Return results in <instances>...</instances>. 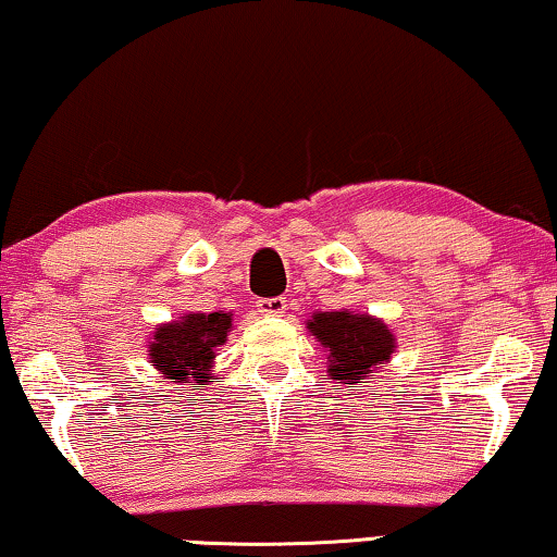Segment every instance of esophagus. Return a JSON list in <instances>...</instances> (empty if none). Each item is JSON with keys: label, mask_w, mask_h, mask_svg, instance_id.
Segmentation results:
<instances>
[{"label": "esophagus", "mask_w": 557, "mask_h": 557, "mask_svg": "<svg viewBox=\"0 0 557 557\" xmlns=\"http://www.w3.org/2000/svg\"><path fill=\"white\" fill-rule=\"evenodd\" d=\"M259 311L265 317H281L286 311V298L284 296H271V298H259Z\"/></svg>", "instance_id": "esophagus-1"}]
</instances>
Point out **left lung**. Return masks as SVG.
<instances>
[{
    "label": "left lung",
    "mask_w": 557,
    "mask_h": 557,
    "mask_svg": "<svg viewBox=\"0 0 557 557\" xmlns=\"http://www.w3.org/2000/svg\"><path fill=\"white\" fill-rule=\"evenodd\" d=\"M309 329L329 351V374L344 384H357L372 374L394 351L389 329L364 313L324 311L309 321Z\"/></svg>",
    "instance_id": "left-lung-1"
}]
</instances>
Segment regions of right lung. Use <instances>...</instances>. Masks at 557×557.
<instances>
[{
  "label": "right lung",
  "mask_w": 557,
  "mask_h": 557,
  "mask_svg": "<svg viewBox=\"0 0 557 557\" xmlns=\"http://www.w3.org/2000/svg\"><path fill=\"white\" fill-rule=\"evenodd\" d=\"M231 329L228 313H188L178 324L160 326L150 344V361L175 382H206L215 346Z\"/></svg>",
  "instance_id": "1"
}]
</instances>
